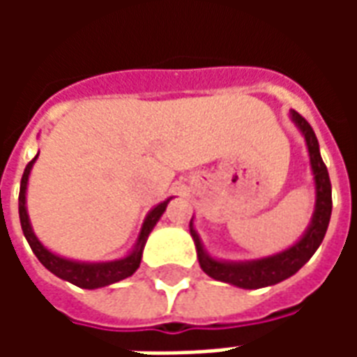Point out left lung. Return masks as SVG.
<instances>
[{"label": "left lung", "mask_w": 357, "mask_h": 357, "mask_svg": "<svg viewBox=\"0 0 357 357\" xmlns=\"http://www.w3.org/2000/svg\"><path fill=\"white\" fill-rule=\"evenodd\" d=\"M291 116L300 128V132L304 133L307 153H310V164H312V172H314L315 212L314 218H312V224L307 227V231L304 233V237L294 247L287 248L284 252L268 256V258H262V260H255V262L239 264L218 262L214 258H210L202 250L201 239H199V235L195 233L193 225H191V235H193L195 247H197L199 264H201L202 271L212 279L235 284V287H241V289L269 287V284H275L287 279V277L294 275L314 256L315 250L321 245L325 231L329 227L331 210H333L329 172H327V166H325L321 155H319V143H317V137H315L312 126L307 124L306 118L300 116L296 110H291Z\"/></svg>", "instance_id": "left-lung-1"}]
</instances>
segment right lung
<instances>
[{"label": "right lung", "instance_id": "obj_1", "mask_svg": "<svg viewBox=\"0 0 357 357\" xmlns=\"http://www.w3.org/2000/svg\"><path fill=\"white\" fill-rule=\"evenodd\" d=\"M38 158V155L26 164L24 168V174H22V179H20V193H19V216H20V225H22V233L26 237L28 245L34 250V255L38 256V260L50 269L51 273H55L61 279H65L68 283L76 284L80 289H99V287H107V284L116 283V281H122L126 277H130L132 273H135V269L139 268L141 264V252H143V247H145V241H147L149 233L153 231V227L158 222V218L162 216V212L168 206L170 201L160 202L158 206L149 212L145 224L141 227L139 241H137V247L133 250L132 255L126 256L122 260H114V262H102V264H82V262H73V260H66V258H61V256L53 255L47 248L43 247L42 243L38 241V237L32 231L30 227V222H28L26 214V183L28 176H30V170H32V164Z\"/></svg>", "mask_w": 357, "mask_h": 357}]
</instances>
